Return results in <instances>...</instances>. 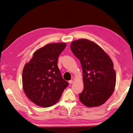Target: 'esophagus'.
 Listing matches in <instances>:
<instances>
[{"label":"esophagus","mask_w":133,"mask_h":133,"mask_svg":"<svg viewBox=\"0 0 133 133\" xmlns=\"http://www.w3.org/2000/svg\"><path fill=\"white\" fill-rule=\"evenodd\" d=\"M73 81H72V80H70V81H69V84H72V83H73Z\"/></svg>","instance_id":"obj_1"}]
</instances>
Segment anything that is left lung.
Here are the masks:
<instances>
[{"mask_svg":"<svg viewBox=\"0 0 133 133\" xmlns=\"http://www.w3.org/2000/svg\"><path fill=\"white\" fill-rule=\"evenodd\" d=\"M70 48L83 69L84 88L79 95L81 102L89 107L102 105L113 94L116 84L111 57L99 45L86 38L73 41Z\"/></svg>","mask_w":133,"mask_h":133,"instance_id":"1","label":"left lung"}]
</instances>
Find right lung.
<instances>
[{"label":"right lung","instance_id":"1","mask_svg":"<svg viewBox=\"0 0 133 133\" xmlns=\"http://www.w3.org/2000/svg\"><path fill=\"white\" fill-rule=\"evenodd\" d=\"M65 43H49L36 50L23 69L22 88L36 105L48 107L55 104L69 83L63 79L57 66Z\"/></svg>","mask_w":133,"mask_h":133}]
</instances>
